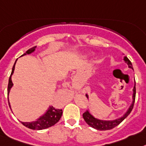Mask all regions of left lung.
<instances>
[{"label": "left lung", "instance_id": "obj_1", "mask_svg": "<svg viewBox=\"0 0 146 146\" xmlns=\"http://www.w3.org/2000/svg\"><path fill=\"white\" fill-rule=\"evenodd\" d=\"M123 60L125 63H127L128 66V68H132L133 70V66H132V63L128 60L127 56H123ZM136 82L134 81V86L133 89V96H132V103L131 104V105L127 110V111L125 112L123 115H121L120 117L117 118V119H112V120H104V119H100L98 118L95 117L89 110H86L84 114H83V118L85 120L87 125H89L90 127H93L96 130H99V131H107V130L113 129V127H116L117 125L121 123V121H123L125 118L127 117V115L131 113V110L133 108V104H134V102H135V96H136ZM86 96L89 99V96L87 94H86Z\"/></svg>", "mask_w": 146, "mask_h": 146}]
</instances>
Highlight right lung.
<instances>
[{
	"label": "right lung",
	"mask_w": 146,
	"mask_h": 146,
	"mask_svg": "<svg viewBox=\"0 0 146 146\" xmlns=\"http://www.w3.org/2000/svg\"><path fill=\"white\" fill-rule=\"evenodd\" d=\"M36 48V46L33 47L32 48L29 49L26 51V53L23 54L22 56H25V55H27V54H31L32 53H33ZM18 60V59H17ZM17 60H15V63H14V66L13 67V70H12V73H11V75L9 77V84H8V96H9V92H10V90L12 89V87L13 86V81H12V75L14 73V71H15V63H16ZM8 101H9V98H8ZM9 108L11 109L10 104H9ZM62 110L56 109V108H53L52 106H49V108L47 109V110L44 112V113L42 115H40L38 119H36V120L33 121H29V122H24V121H21L22 125H24L25 127H28L30 129L32 130H43L46 129V128H48V127H51L53 125H54L56 123H57L59 121V120L60 119L61 116H62Z\"/></svg>",
	"instance_id": "right-lung-1"
}]
</instances>
